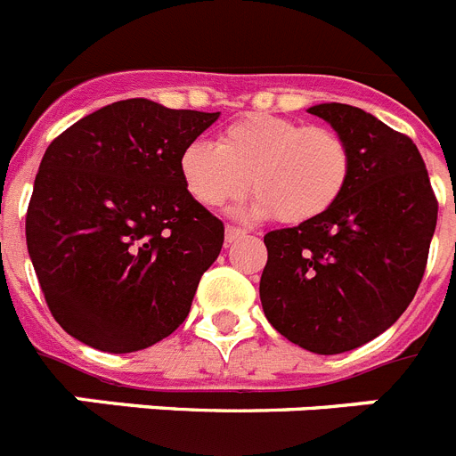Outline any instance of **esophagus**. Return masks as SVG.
<instances>
[{
	"instance_id": "obj_1",
	"label": "esophagus",
	"mask_w": 456,
	"mask_h": 456,
	"mask_svg": "<svg viewBox=\"0 0 456 456\" xmlns=\"http://www.w3.org/2000/svg\"><path fill=\"white\" fill-rule=\"evenodd\" d=\"M247 235V231H241V228H235V225H228L225 228V244H232V241L241 240V237Z\"/></svg>"
}]
</instances>
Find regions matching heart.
<instances>
[{
    "mask_svg": "<svg viewBox=\"0 0 456 456\" xmlns=\"http://www.w3.org/2000/svg\"><path fill=\"white\" fill-rule=\"evenodd\" d=\"M189 196L221 208L251 191V216L288 225L313 221L338 203L352 175V151L331 127L272 114H248L228 125L219 143L196 139L180 155Z\"/></svg>",
    "mask_w": 456,
    "mask_h": 456,
    "instance_id": "heart-1",
    "label": "heart"
}]
</instances>
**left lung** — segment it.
<instances>
[{"instance_id": "8db88e82", "label": "left lung", "mask_w": 456, "mask_h": 456, "mask_svg": "<svg viewBox=\"0 0 456 456\" xmlns=\"http://www.w3.org/2000/svg\"><path fill=\"white\" fill-rule=\"evenodd\" d=\"M308 111L347 141L352 175L329 212L265 235L260 301L281 336L329 356L384 333L413 301L438 200L409 136L352 104Z\"/></svg>"}]
</instances>
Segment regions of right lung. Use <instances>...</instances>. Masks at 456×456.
I'll use <instances>...</instances> for the list:
<instances>
[{
	"label": "right lung",
	"mask_w": 456,
	"mask_h": 456,
	"mask_svg": "<svg viewBox=\"0 0 456 456\" xmlns=\"http://www.w3.org/2000/svg\"><path fill=\"white\" fill-rule=\"evenodd\" d=\"M219 111L120 100L43 155L27 248L54 320L109 354L171 336L224 247V224L189 196L180 155Z\"/></svg>",
	"instance_id": "add662e5"
}]
</instances>
